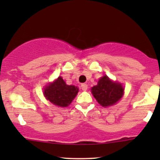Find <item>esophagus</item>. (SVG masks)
<instances>
[{
	"instance_id": "1",
	"label": "esophagus",
	"mask_w": 160,
	"mask_h": 160,
	"mask_svg": "<svg viewBox=\"0 0 160 160\" xmlns=\"http://www.w3.org/2000/svg\"><path fill=\"white\" fill-rule=\"evenodd\" d=\"M80 87H81V89L84 91L87 90V89H88V86L86 83H82L81 86H80Z\"/></svg>"
}]
</instances>
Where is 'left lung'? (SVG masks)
<instances>
[{
	"mask_svg": "<svg viewBox=\"0 0 160 160\" xmlns=\"http://www.w3.org/2000/svg\"><path fill=\"white\" fill-rule=\"evenodd\" d=\"M91 90L93 96L102 107L115 104L124 93L122 84L113 82L106 75L99 79L98 84L93 86Z\"/></svg>",
	"mask_w": 160,
	"mask_h": 160,
	"instance_id": "1",
	"label": "left lung"
}]
</instances>
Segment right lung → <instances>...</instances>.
Instances as JSON below:
<instances>
[{
    "label": "right lung",
    "instance_id": "obj_1",
    "mask_svg": "<svg viewBox=\"0 0 160 160\" xmlns=\"http://www.w3.org/2000/svg\"><path fill=\"white\" fill-rule=\"evenodd\" d=\"M79 89L77 86L67 85L62 77L44 88L43 95L51 103L58 107H68L76 97Z\"/></svg>",
    "mask_w": 160,
    "mask_h": 160
}]
</instances>
